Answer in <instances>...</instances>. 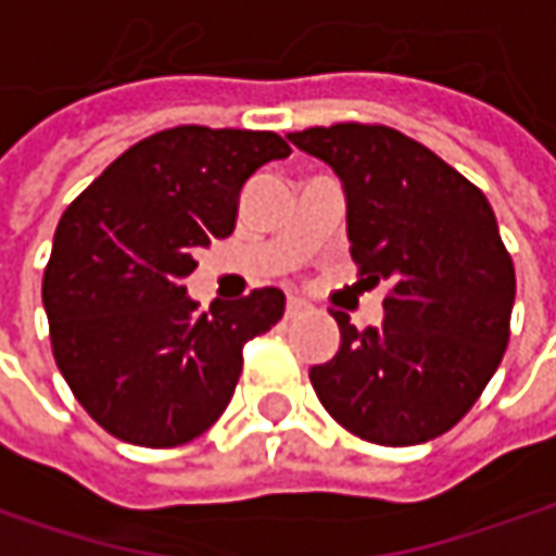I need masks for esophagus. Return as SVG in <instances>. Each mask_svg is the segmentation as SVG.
<instances>
[{
    "instance_id": "1",
    "label": "esophagus",
    "mask_w": 556,
    "mask_h": 556,
    "mask_svg": "<svg viewBox=\"0 0 556 556\" xmlns=\"http://www.w3.org/2000/svg\"><path fill=\"white\" fill-rule=\"evenodd\" d=\"M307 311V302L299 299V295H289L286 299V317H295V314H304Z\"/></svg>"
}]
</instances>
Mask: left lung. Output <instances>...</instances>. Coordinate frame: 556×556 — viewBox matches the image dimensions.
Segmentation results:
<instances>
[{"mask_svg":"<svg viewBox=\"0 0 556 556\" xmlns=\"http://www.w3.org/2000/svg\"><path fill=\"white\" fill-rule=\"evenodd\" d=\"M342 180L351 257L389 279L382 324H339V351L311 386L349 432L404 447L447 432L495 376L510 339L514 261L489 199L392 127L332 124L289 134Z\"/></svg>","mask_w":556,"mask_h":556,"instance_id":"8db88e82","label":"left lung"}]
</instances>
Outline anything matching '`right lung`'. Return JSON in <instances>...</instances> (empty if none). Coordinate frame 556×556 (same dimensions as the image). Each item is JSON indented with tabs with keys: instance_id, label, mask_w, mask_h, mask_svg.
Returning a JSON list of instances; mask_svg holds the SVG:
<instances>
[{
	"instance_id": "right-lung-1",
	"label": "right lung",
	"mask_w": 556,
	"mask_h": 556,
	"mask_svg": "<svg viewBox=\"0 0 556 556\" xmlns=\"http://www.w3.org/2000/svg\"><path fill=\"white\" fill-rule=\"evenodd\" d=\"M264 130L174 127L127 149L61 214L42 304L61 376L114 439L174 447L230 404L242 345L282 317L279 289L202 314L182 279L236 227L257 167L289 157Z\"/></svg>"
}]
</instances>
